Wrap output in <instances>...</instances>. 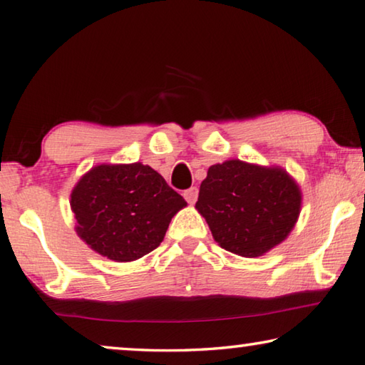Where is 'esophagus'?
Wrapping results in <instances>:
<instances>
[{
    "mask_svg": "<svg viewBox=\"0 0 365 365\" xmlns=\"http://www.w3.org/2000/svg\"><path fill=\"white\" fill-rule=\"evenodd\" d=\"M197 193H200V190H197L196 187H191L188 190H185L183 196H185V200L190 202V205H195L196 200H197Z\"/></svg>",
    "mask_w": 365,
    "mask_h": 365,
    "instance_id": "34e87169",
    "label": "esophagus"
}]
</instances>
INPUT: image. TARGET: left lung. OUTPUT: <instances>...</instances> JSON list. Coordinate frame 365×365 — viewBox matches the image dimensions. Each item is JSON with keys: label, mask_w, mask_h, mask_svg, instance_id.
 I'll list each match as a JSON object with an SVG mask.
<instances>
[{"label": "left lung", "mask_w": 365, "mask_h": 365, "mask_svg": "<svg viewBox=\"0 0 365 365\" xmlns=\"http://www.w3.org/2000/svg\"><path fill=\"white\" fill-rule=\"evenodd\" d=\"M196 209L222 248L257 257L292 232L301 209V191L285 170L232 159L211 165Z\"/></svg>", "instance_id": "obj_1"}]
</instances>
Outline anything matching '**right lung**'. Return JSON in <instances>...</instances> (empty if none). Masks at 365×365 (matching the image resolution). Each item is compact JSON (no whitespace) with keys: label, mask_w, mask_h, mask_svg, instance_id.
<instances>
[{"label":"right lung","mask_w":365,"mask_h":365,"mask_svg":"<svg viewBox=\"0 0 365 365\" xmlns=\"http://www.w3.org/2000/svg\"><path fill=\"white\" fill-rule=\"evenodd\" d=\"M187 201L150 165L101 164L71 195L77 233L91 250L128 262L156 250Z\"/></svg>","instance_id":"1"}]
</instances>
